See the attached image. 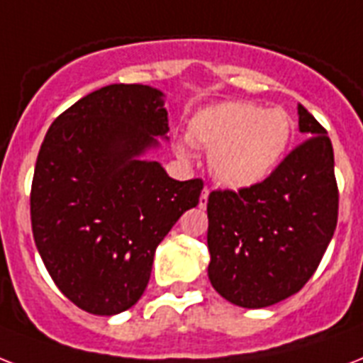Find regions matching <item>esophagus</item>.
<instances>
[{
  "label": "esophagus",
  "mask_w": 363,
  "mask_h": 363,
  "mask_svg": "<svg viewBox=\"0 0 363 363\" xmlns=\"http://www.w3.org/2000/svg\"><path fill=\"white\" fill-rule=\"evenodd\" d=\"M208 194H211V190L208 188H203L201 191V197H199V207L205 208L207 207V201H208Z\"/></svg>",
  "instance_id": "34e87169"
}]
</instances>
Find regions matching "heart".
I'll return each mask as SVG.
<instances>
[{"mask_svg": "<svg viewBox=\"0 0 363 363\" xmlns=\"http://www.w3.org/2000/svg\"><path fill=\"white\" fill-rule=\"evenodd\" d=\"M191 145L211 152L212 175L229 188H250L267 181L284 160L293 135L291 115L281 108L253 102H223L197 111L188 123ZM177 155L190 160L186 141Z\"/></svg>", "mask_w": 363, "mask_h": 363, "instance_id": "obj_1", "label": "heart"}]
</instances>
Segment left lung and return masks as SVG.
I'll return each instance as SVG.
<instances>
[{
    "instance_id": "8db88e82",
    "label": "left lung",
    "mask_w": 363,
    "mask_h": 363,
    "mask_svg": "<svg viewBox=\"0 0 363 363\" xmlns=\"http://www.w3.org/2000/svg\"><path fill=\"white\" fill-rule=\"evenodd\" d=\"M298 126L309 138L267 181L208 196V279L240 308H267L298 293L334 237L340 191L332 141L302 104Z\"/></svg>"
}]
</instances>
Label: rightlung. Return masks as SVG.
<instances>
[{
    "instance_id": "add662e5",
    "label": "right lung",
    "mask_w": 363,
    "mask_h": 363,
    "mask_svg": "<svg viewBox=\"0 0 363 363\" xmlns=\"http://www.w3.org/2000/svg\"><path fill=\"white\" fill-rule=\"evenodd\" d=\"M162 91L113 84L65 110L46 132L31 184V228L54 284L93 315L141 298L156 246L199 203L201 179L175 181L141 155L167 140Z\"/></svg>"
}]
</instances>
